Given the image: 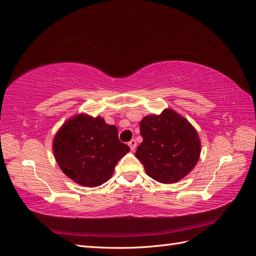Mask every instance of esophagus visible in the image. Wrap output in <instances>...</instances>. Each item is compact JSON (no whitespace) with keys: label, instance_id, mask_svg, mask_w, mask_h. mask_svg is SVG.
Listing matches in <instances>:
<instances>
[{"label":"esophagus","instance_id":"obj_1","mask_svg":"<svg viewBox=\"0 0 256 256\" xmlns=\"http://www.w3.org/2000/svg\"><path fill=\"white\" fill-rule=\"evenodd\" d=\"M128 146H130V149H132V151H134L136 146H137V142H136V140H134V139H132V140H130V141H129V142H128Z\"/></svg>","mask_w":256,"mask_h":256}]
</instances>
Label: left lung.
Masks as SVG:
<instances>
[{
	"mask_svg": "<svg viewBox=\"0 0 256 256\" xmlns=\"http://www.w3.org/2000/svg\"><path fill=\"white\" fill-rule=\"evenodd\" d=\"M144 141L136 156L151 178L173 184L188 174L200 156V140L187 119L172 110L146 116L140 122Z\"/></svg>",
	"mask_w": 256,
	"mask_h": 256,
	"instance_id": "left-lung-1",
	"label": "left lung"
}]
</instances>
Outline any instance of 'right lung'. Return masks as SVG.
Listing matches in <instances>:
<instances>
[{
    "instance_id": "add662e5",
    "label": "right lung",
    "mask_w": 256,
    "mask_h": 256,
    "mask_svg": "<svg viewBox=\"0 0 256 256\" xmlns=\"http://www.w3.org/2000/svg\"><path fill=\"white\" fill-rule=\"evenodd\" d=\"M56 163L78 185L96 187L110 178L129 146L118 139V130L102 117L85 114L66 120L54 136Z\"/></svg>"
}]
</instances>
